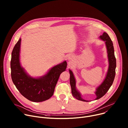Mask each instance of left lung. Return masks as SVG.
<instances>
[{
  "label": "left lung",
  "instance_id": "8db88e82",
  "mask_svg": "<svg viewBox=\"0 0 128 128\" xmlns=\"http://www.w3.org/2000/svg\"><path fill=\"white\" fill-rule=\"evenodd\" d=\"M100 38L105 42L108 57L109 60V68L106 76L102 83V84L98 87L96 92L97 98L96 100L99 99L102 97L106 93L113 84L115 76L116 68V59L114 53V48L113 43L110 37L107 33L104 32L102 35L100 36ZM70 73V84L71 88V93L72 96L76 99L82 101H87L82 99L80 94L76 90V80L72 72L69 70Z\"/></svg>",
  "mask_w": 128,
  "mask_h": 128
}]
</instances>
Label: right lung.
Here are the masks:
<instances>
[{"mask_svg": "<svg viewBox=\"0 0 128 128\" xmlns=\"http://www.w3.org/2000/svg\"><path fill=\"white\" fill-rule=\"evenodd\" d=\"M21 41L20 38L12 52L10 68L12 82L20 93L28 100L35 102L46 101L53 95L59 76L66 68L67 62L64 61L54 66L41 78H32L20 65Z\"/></svg>", "mask_w": 128, "mask_h": 128, "instance_id": "add662e5", "label": "right lung"}]
</instances>
